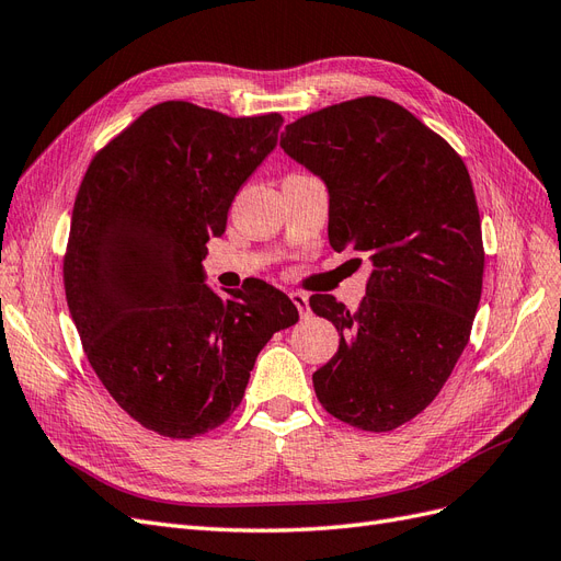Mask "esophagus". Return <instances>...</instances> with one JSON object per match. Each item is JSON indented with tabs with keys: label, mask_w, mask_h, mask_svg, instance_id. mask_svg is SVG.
Wrapping results in <instances>:
<instances>
[{
	"label": "esophagus",
	"mask_w": 561,
	"mask_h": 561,
	"mask_svg": "<svg viewBox=\"0 0 561 561\" xmlns=\"http://www.w3.org/2000/svg\"><path fill=\"white\" fill-rule=\"evenodd\" d=\"M290 299H293V304L297 307V311H299L301 318H309V316H311L309 295H304V293H290Z\"/></svg>",
	"instance_id": "34e87169"
}]
</instances>
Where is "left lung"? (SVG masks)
<instances>
[{"label":"left lung","mask_w":561,"mask_h":561,"mask_svg":"<svg viewBox=\"0 0 561 561\" xmlns=\"http://www.w3.org/2000/svg\"><path fill=\"white\" fill-rule=\"evenodd\" d=\"M280 147L325 182L330 245L369 260L358 309L332 295L309 301L342 334L313 371L316 396L348 426L393 431L435 400L478 313L484 250L468 168L412 112L375 95L297 118Z\"/></svg>","instance_id":"obj_1"}]
</instances>
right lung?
Segmentation results:
<instances>
[{
	"label": "right lung",
	"mask_w": 561,
	"mask_h": 561,
	"mask_svg": "<svg viewBox=\"0 0 561 561\" xmlns=\"http://www.w3.org/2000/svg\"><path fill=\"white\" fill-rule=\"evenodd\" d=\"M280 124L168 100L100 149L81 180L67 307L98 379L159 435L190 439L225 423L264 344L299 320L274 285L252 280L225 299L203 271L206 243L225 233Z\"/></svg>",
	"instance_id": "obj_1"
}]
</instances>
